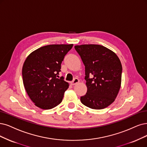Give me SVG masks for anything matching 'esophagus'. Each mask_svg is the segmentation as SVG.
<instances>
[{
    "mask_svg": "<svg viewBox=\"0 0 147 147\" xmlns=\"http://www.w3.org/2000/svg\"><path fill=\"white\" fill-rule=\"evenodd\" d=\"M79 82V80L78 79V78H75L73 81H72L71 82V84L72 85H74L76 84H77Z\"/></svg>",
    "mask_w": 147,
    "mask_h": 147,
    "instance_id": "34e87169",
    "label": "esophagus"
}]
</instances>
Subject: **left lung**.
<instances>
[{
  "label": "left lung",
  "mask_w": 147,
  "mask_h": 147,
  "mask_svg": "<svg viewBox=\"0 0 147 147\" xmlns=\"http://www.w3.org/2000/svg\"><path fill=\"white\" fill-rule=\"evenodd\" d=\"M85 65L87 92L80 97L82 104L101 110L115 101L120 90L122 67L116 53L99 45H76Z\"/></svg>",
  "instance_id": "8db88e82"
}]
</instances>
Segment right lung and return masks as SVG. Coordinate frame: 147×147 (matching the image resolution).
I'll use <instances>...</instances> for the list:
<instances>
[{
    "instance_id": "right-lung-1",
    "label": "right lung",
    "mask_w": 147,
    "mask_h": 147,
    "mask_svg": "<svg viewBox=\"0 0 147 147\" xmlns=\"http://www.w3.org/2000/svg\"><path fill=\"white\" fill-rule=\"evenodd\" d=\"M73 44L40 47L26 57L22 67L25 89L36 106L49 110L62 101L69 84L59 78L61 63Z\"/></svg>"
}]
</instances>
